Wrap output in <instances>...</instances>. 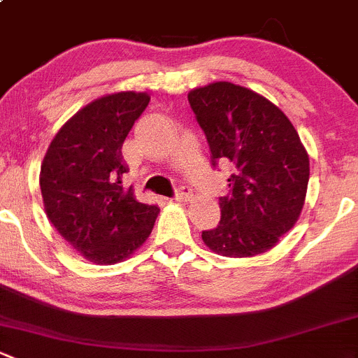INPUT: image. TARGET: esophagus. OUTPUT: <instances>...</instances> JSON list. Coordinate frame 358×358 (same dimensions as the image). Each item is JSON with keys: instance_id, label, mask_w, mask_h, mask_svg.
<instances>
[{"instance_id": "34e87169", "label": "esophagus", "mask_w": 358, "mask_h": 358, "mask_svg": "<svg viewBox=\"0 0 358 358\" xmlns=\"http://www.w3.org/2000/svg\"><path fill=\"white\" fill-rule=\"evenodd\" d=\"M190 197H192V190L189 187L182 185L175 190V197L173 199H175V201H189Z\"/></svg>"}]
</instances>
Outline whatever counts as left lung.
<instances>
[{
  "instance_id": "8db88e82",
  "label": "left lung",
  "mask_w": 358,
  "mask_h": 358,
  "mask_svg": "<svg viewBox=\"0 0 358 358\" xmlns=\"http://www.w3.org/2000/svg\"><path fill=\"white\" fill-rule=\"evenodd\" d=\"M189 103L210 149L228 166L221 220L204 229L210 250L252 257L276 245L299 220L308 183V156L283 111L254 90L216 82L194 89Z\"/></svg>"
}]
</instances>
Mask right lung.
Wrapping results in <instances>:
<instances>
[{"mask_svg":"<svg viewBox=\"0 0 358 358\" xmlns=\"http://www.w3.org/2000/svg\"><path fill=\"white\" fill-rule=\"evenodd\" d=\"M144 92H118L82 108L52 138L41 166L51 224L85 259L115 264L150 235L159 208L122 185V145L148 108Z\"/></svg>","mask_w":358,"mask_h":358,"instance_id":"add662e5","label":"right lung"}]
</instances>
